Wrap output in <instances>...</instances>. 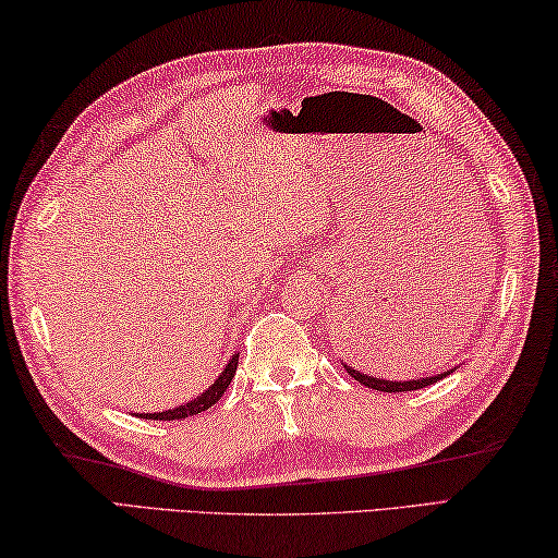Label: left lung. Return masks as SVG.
<instances>
[{"label": "left lung", "mask_w": 558, "mask_h": 558, "mask_svg": "<svg viewBox=\"0 0 558 558\" xmlns=\"http://www.w3.org/2000/svg\"><path fill=\"white\" fill-rule=\"evenodd\" d=\"M369 324H373V320H369ZM360 328V326H357ZM343 350L348 355H353V343H355V338H350V330H343ZM360 333H363V328H360ZM340 365L345 367V373L350 375V377H355L360 385H365V387H369V389H377V392H412V389H424V387H428V385H434V383H438V379H444V377H448L451 373H456L458 369V365L453 367V369H446V373H441V375H432V377H416V379H383V377H373V375H365L363 369H357V367H353L350 363H343V360H340Z\"/></svg>", "instance_id": "obj_1"}]
</instances>
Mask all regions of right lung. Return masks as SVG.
I'll use <instances>...</instances> for the list:
<instances>
[{
	"mask_svg": "<svg viewBox=\"0 0 558 558\" xmlns=\"http://www.w3.org/2000/svg\"><path fill=\"white\" fill-rule=\"evenodd\" d=\"M238 357L240 353H234L228 365L222 367V373L215 377V383L205 389L203 395L193 397L191 402H185L181 407H173V409H163V412H151V414H140L142 418H154V422H173V418H185V416H193V414H201L205 412V409H210L218 399L225 395V389H228V385L232 383L234 377V369H238Z\"/></svg>",
	"mask_w": 558,
	"mask_h": 558,
	"instance_id": "1",
	"label": "right lung"
}]
</instances>
